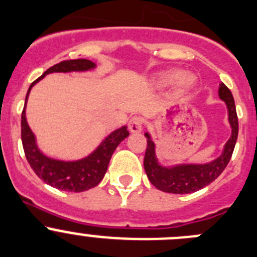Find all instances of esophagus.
Here are the masks:
<instances>
[{"instance_id":"1","label":"esophagus","mask_w":257,"mask_h":257,"mask_svg":"<svg viewBox=\"0 0 257 257\" xmlns=\"http://www.w3.org/2000/svg\"><path fill=\"white\" fill-rule=\"evenodd\" d=\"M128 128L132 133H140L143 128V119L140 116H133L129 120Z\"/></svg>"}]
</instances>
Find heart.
Here are the masks:
<instances>
[{
	"mask_svg": "<svg viewBox=\"0 0 257 257\" xmlns=\"http://www.w3.org/2000/svg\"><path fill=\"white\" fill-rule=\"evenodd\" d=\"M180 77V72L179 71H169L165 72V73H161L157 77V83L161 86H166L172 83L174 81H176L177 78ZM194 83V78L189 74H185V76H181L179 80V87L181 91L188 90L189 87H191Z\"/></svg>",
	"mask_w": 257,
	"mask_h": 257,
	"instance_id": "1",
	"label": "heart"
}]
</instances>
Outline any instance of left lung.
I'll return each instance as SVG.
<instances>
[{"instance_id":"1","label":"left lung","mask_w":257,"mask_h":257,"mask_svg":"<svg viewBox=\"0 0 257 257\" xmlns=\"http://www.w3.org/2000/svg\"><path fill=\"white\" fill-rule=\"evenodd\" d=\"M219 97L228 107V120L232 126V136L224 146L222 156L207 165H180V166L166 169L158 165L155 155V143L150 134L146 133L147 148L145 155V170L148 180L153 186L165 193L190 194L205 188L213 183L228 165L236 146L238 136V117H237L236 105L231 91L224 83H219Z\"/></svg>"}]
</instances>
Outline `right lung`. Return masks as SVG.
Returning <instances> with one entry per match:
<instances>
[{
  "label": "right lung",
  "mask_w": 257,
  "mask_h": 257,
  "mask_svg": "<svg viewBox=\"0 0 257 257\" xmlns=\"http://www.w3.org/2000/svg\"><path fill=\"white\" fill-rule=\"evenodd\" d=\"M93 67L95 64L88 59H69V61L54 64L49 69H47L38 80L31 83L26 93L25 105L31 87L38 81L42 80L45 74L53 73V72L87 71ZM128 136L129 132L126 131V126H121L120 129L112 132L109 137H106L104 142L97 147V150L91 153L88 157L74 162L57 161L44 156L38 150L34 134L26 123L25 107L21 112V141H23L26 160L38 177H40L45 184L59 190L80 193V191L95 188L104 177L115 148Z\"/></svg>",
  "instance_id": "right-lung-1"
}]
</instances>
